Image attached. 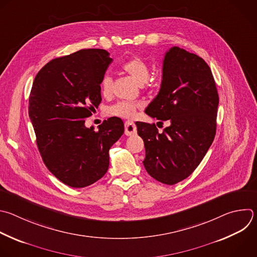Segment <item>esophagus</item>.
<instances>
[{"mask_svg":"<svg viewBox=\"0 0 257 257\" xmlns=\"http://www.w3.org/2000/svg\"><path fill=\"white\" fill-rule=\"evenodd\" d=\"M137 133V128L136 125L133 122H126L125 123V134L127 136H131V135H135Z\"/></svg>","mask_w":257,"mask_h":257,"instance_id":"esophagus-1","label":"esophagus"}]
</instances>
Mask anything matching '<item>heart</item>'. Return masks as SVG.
<instances>
[{"instance_id": "heart-1", "label": "heart", "mask_w": 257, "mask_h": 257, "mask_svg": "<svg viewBox=\"0 0 257 257\" xmlns=\"http://www.w3.org/2000/svg\"><path fill=\"white\" fill-rule=\"evenodd\" d=\"M121 69L126 73L134 82L139 85L144 84L149 77V64L148 62L140 56H132L126 60ZM101 92L105 97H110L113 92V78L106 74L101 82ZM140 103L133 102H118L115 105L108 108V113L113 116L132 119L136 116L137 110L140 109Z\"/></svg>"}]
</instances>
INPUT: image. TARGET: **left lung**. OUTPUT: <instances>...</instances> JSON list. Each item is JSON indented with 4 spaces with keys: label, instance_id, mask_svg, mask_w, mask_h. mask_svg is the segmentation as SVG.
I'll return each mask as SVG.
<instances>
[{
    "label": "left lung",
    "instance_id": "8db88e82",
    "mask_svg": "<svg viewBox=\"0 0 257 257\" xmlns=\"http://www.w3.org/2000/svg\"><path fill=\"white\" fill-rule=\"evenodd\" d=\"M219 96L212 71L197 54L174 46L164 55L160 90L145 110L170 125L136 123L143 139L146 172L156 181L175 185L197 168L216 135Z\"/></svg>",
    "mask_w": 257,
    "mask_h": 257
}]
</instances>
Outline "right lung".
<instances>
[{
  "instance_id": "right-lung-1",
  "label": "right lung",
  "mask_w": 257,
  "mask_h": 257,
  "mask_svg": "<svg viewBox=\"0 0 257 257\" xmlns=\"http://www.w3.org/2000/svg\"><path fill=\"white\" fill-rule=\"evenodd\" d=\"M104 49H81L54 58L36 74L29 117L42 160L49 172L71 188L88 187L107 173L109 150L123 135L120 118L99 130L84 126L102 101L101 82L112 62Z\"/></svg>"
}]
</instances>
